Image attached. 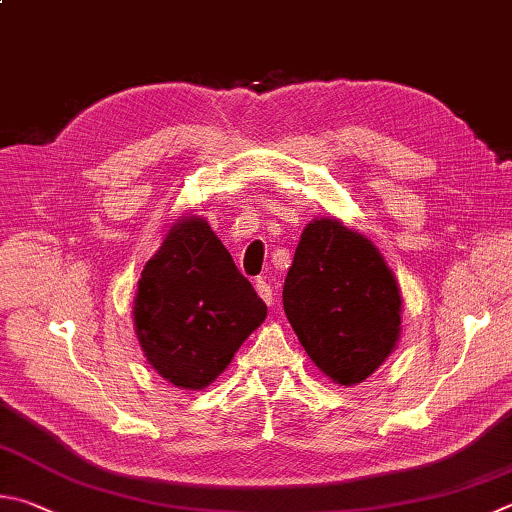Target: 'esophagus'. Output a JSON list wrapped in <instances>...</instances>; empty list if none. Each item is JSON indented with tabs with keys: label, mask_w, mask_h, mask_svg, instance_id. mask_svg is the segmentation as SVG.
<instances>
[{
	"label": "esophagus",
	"mask_w": 512,
	"mask_h": 512,
	"mask_svg": "<svg viewBox=\"0 0 512 512\" xmlns=\"http://www.w3.org/2000/svg\"><path fill=\"white\" fill-rule=\"evenodd\" d=\"M255 288H257V295L259 297H262V300L268 304V306H271L273 302H275V293H273V288H271V284H268L266 282V277H259V280L255 282Z\"/></svg>",
	"instance_id": "1"
}]
</instances>
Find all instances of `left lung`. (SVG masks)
Wrapping results in <instances>:
<instances>
[{
  "mask_svg": "<svg viewBox=\"0 0 512 512\" xmlns=\"http://www.w3.org/2000/svg\"><path fill=\"white\" fill-rule=\"evenodd\" d=\"M284 311L324 376L358 385L401 340L403 297L380 250L336 217L302 230L284 282Z\"/></svg>",
  "mask_w": 512,
  "mask_h": 512,
  "instance_id": "1",
  "label": "left lung"
}]
</instances>
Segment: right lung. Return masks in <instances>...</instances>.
Instances as JSON below:
<instances>
[{"instance_id": "1", "label": "right lung", "mask_w": 512, "mask_h": 512, "mask_svg": "<svg viewBox=\"0 0 512 512\" xmlns=\"http://www.w3.org/2000/svg\"><path fill=\"white\" fill-rule=\"evenodd\" d=\"M264 320L266 304L208 221L176 219L134 300L136 336L156 374L179 389H206Z\"/></svg>"}]
</instances>
